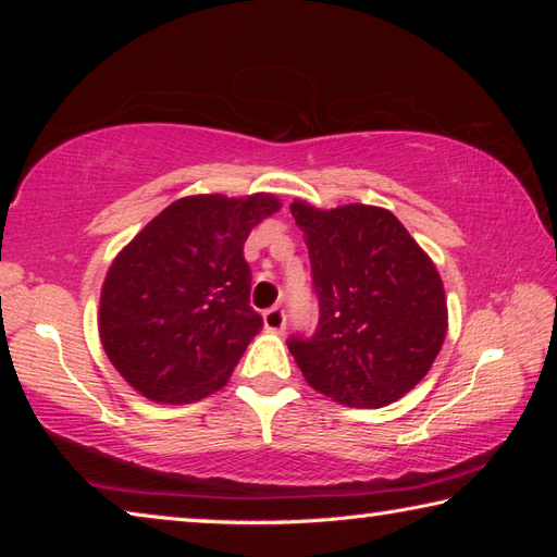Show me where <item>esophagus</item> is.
Returning <instances> with one entry per match:
<instances>
[{"mask_svg":"<svg viewBox=\"0 0 557 557\" xmlns=\"http://www.w3.org/2000/svg\"><path fill=\"white\" fill-rule=\"evenodd\" d=\"M262 324H265L268 332H275V334L285 332V326H287L285 309H282V307H272V309H268V312L262 314Z\"/></svg>","mask_w":557,"mask_h":557,"instance_id":"esophagus-1","label":"esophagus"}]
</instances>
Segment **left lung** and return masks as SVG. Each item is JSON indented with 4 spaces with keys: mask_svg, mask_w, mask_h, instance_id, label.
<instances>
[{
    "mask_svg": "<svg viewBox=\"0 0 557 557\" xmlns=\"http://www.w3.org/2000/svg\"><path fill=\"white\" fill-rule=\"evenodd\" d=\"M319 297L309 338H289L305 381L348 408H383L425 379L447 336V297L425 250L388 209L289 206Z\"/></svg>",
    "mask_w": 557,
    "mask_h": 557,
    "instance_id": "1",
    "label": "left lung"
}]
</instances>
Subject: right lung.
<instances>
[{
    "label": "right lung",
    "instance_id": "right-lung-1",
    "mask_svg": "<svg viewBox=\"0 0 557 557\" xmlns=\"http://www.w3.org/2000/svg\"><path fill=\"white\" fill-rule=\"evenodd\" d=\"M280 206L272 194L184 196L117 252L102 282L98 332L139 395L184 405L228 383L262 326L243 243Z\"/></svg>",
    "mask_w": 557,
    "mask_h": 557
}]
</instances>
